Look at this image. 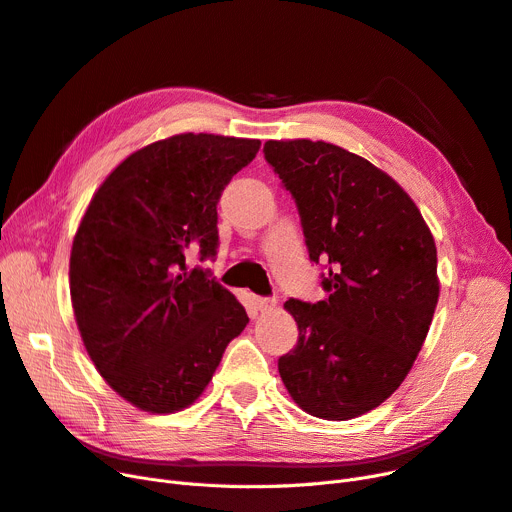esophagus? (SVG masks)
<instances>
[{"label": "esophagus", "mask_w": 512, "mask_h": 512, "mask_svg": "<svg viewBox=\"0 0 512 512\" xmlns=\"http://www.w3.org/2000/svg\"><path fill=\"white\" fill-rule=\"evenodd\" d=\"M251 303H253V307H255L257 311H267V309H272V307L276 305L274 299H270V297H259V294H253Z\"/></svg>", "instance_id": "34e87169"}]
</instances>
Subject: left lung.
Returning a JSON list of instances; mask_svg holds the SVG:
<instances>
[{
    "label": "left lung",
    "mask_w": 512,
    "mask_h": 512,
    "mask_svg": "<svg viewBox=\"0 0 512 512\" xmlns=\"http://www.w3.org/2000/svg\"><path fill=\"white\" fill-rule=\"evenodd\" d=\"M265 161L299 209L324 301L288 299L297 346L278 359L292 400L344 421L407 378L438 303V257L417 205L367 159L324 141H267Z\"/></svg>",
    "instance_id": "obj_1"
}]
</instances>
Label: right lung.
Segmentation results:
<instances>
[{"label": "right lung", "instance_id": "1", "mask_svg": "<svg viewBox=\"0 0 512 512\" xmlns=\"http://www.w3.org/2000/svg\"><path fill=\"white\" fill-rule=\"evenodd\" d=\"M261 141L178 134L126 157L74 236V317L103 380L149 413L199 398L249 317L209 270L218 203Z\"/></svg>", "mask_w": 512, "mask_h": 512}]
</instances>
